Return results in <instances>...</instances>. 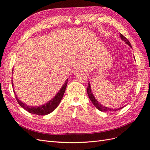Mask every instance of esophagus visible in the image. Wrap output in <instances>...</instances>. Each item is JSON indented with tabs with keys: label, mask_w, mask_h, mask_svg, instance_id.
<instances>
[{
	"label": "esophagus",
	"mask_w": 150,
	"mask_h": 150,
	"mask_svg": "<svg viewBox=\"0 0 150 150\" xmlns=\"http://www.w3.org/2000/svg\"><path fill=\"white\" fill-rule=\"evenodd\" d=\"M81 71V69H79V68H76V69H75L74 70L73 74H74V75H76V74H77L79 73V72H80Z\"/></svg>",
	"instance_id": "1"
}]
</instances>
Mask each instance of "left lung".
Instances as JSON below:
<instances>
[{
  "instance_id": "1",
  "label": "left lung",
  "mask_w": 150,
  "mask_h": 150,
  "mask_svg": "<svg viewBox=\"0 0 150 150\" xmlns=\"http://www.w3.org/2000/svg\"><path fill=\"white\" fill-rule=\"evenodd\" d=\"M120 37H121V40H123V41L126 44H128V46H129L131 48H132V47H131V45L129 40L127 39L123 35H122L121 34H120ZM87 93H88V96H89V98L90 99V100L91 101V102L94 104V106L96 107L98 109V110H99V111H103V112H104V111H117L121 110V109L123 108V107H124V106H122V107H121L120 108L112 109V108H108V107L103 106L102 104H101L100 103H99L97 101V99L95 98V97L94 96V95H93V94L92 93V91H91V88L90 83L89 82L88 83V88H87Z\"/></svg>"
}]
</instances>
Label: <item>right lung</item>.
<instances>
[{
  "mask_svg": "<svg viewBox=\"0 0 150 150\" xmlns=\"http://www.w3.org/2000/svg\"><path fill=\"white\" fill-rule=\"evenodd\" d=\"M67 81H68V79H66V81H65V83L62 85V88L60 89V90L59 91V92L55 95V96H54L52 99H51V100L49 101L47 103L43 104V105L39 106H28L27 104L22 103L19 100V99H18L16 93H15L14 89H13V92H14V94L18 103L19 104V105L22 108H23L27 111H28L29 112L32 113V114H34V115H42V116L47 115L49 114V113L52 112L58 106L60 102L61 101V99L63 97V95H64L65 93ZM12 84L13 89V84L12 80Z\"/></svg>",
  "mask_w": 150,
  "mask_h": 150,
  "instance_id": "obj_1",
  "label": "right lung"
}]
</instances>
